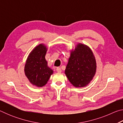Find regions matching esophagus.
Listing matches in <instances>:
<instances>
[{
    "label": "esophagus",
    "instance_id": "34e87169",
    "mask_svg": "<svg viewBox=\"0 0 123 123\" xmlns=\"http://www.w3.org/2000/svg\"><path fill=\"white\" fill-rule=\"evenodd\" d=\"M56 71H57V72H58V73H61V72H62L61 68L57 67V68H56Z\"/></svg>",
    "mask_w": 123,
    "mask_h": 123
}]
</instances>
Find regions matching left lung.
Here are the masks:
<instances>
[{
    "label": "left lung",
    "mask_w": 123,
    "mask_h": 123,
    "mask_svg": "<svg viewBox=\"0 0 123 123\" xmlns=\"http://www.w3.org/2000/svg\"><path fill=\"white\" fill-rule=\"evenodd\" d=\"M96 61L92 51L87 45L79 43L70 53L65 74L76 87L87 86L96 72Z\"/></svg>",
    "instance_id": "left-lung-1"
}]
</instances>
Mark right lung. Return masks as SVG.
<instances>
[{
  "instance_id": "obj_1",
  "label": "right lung",
  "mask_w": 123,
  "mask_h": 123,
  "mask_svg": "<svg viewBox=\"0 0 123 123\" xmlns=\"http://www.w3.org/2000/svg\"><path fill=\"white\" fill-rule=\"evenodd\" d=\"M47 51L44 44L37 45L29 54L25 65V74L30 82L37 87L44 86L53 73L45 59Z\"/></svg>"
}]
</instances>
